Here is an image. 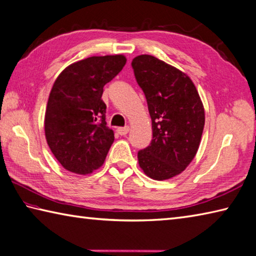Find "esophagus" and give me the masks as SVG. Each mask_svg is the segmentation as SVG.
Wrapping results in <instances>:
<instances>
[{
	"mask_svg": "<svg viewBox=\"0 0 256 256\" xmlns=\"http://www.w3.org/2000/svg\"><path fill=\"white\" fill-rule=\"evenodd\" d=\"M128 130H130V128H128V126L118 128V133L120 135H125V134H128Z\"/></svg>",
	"mask_w": 256,
	"mask_h": 256,
	"instance_id": "obj_1",
	"label": "esophagus"
}]
</instances>
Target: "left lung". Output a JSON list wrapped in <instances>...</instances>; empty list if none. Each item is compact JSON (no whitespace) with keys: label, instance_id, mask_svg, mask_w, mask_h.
I'll return each mask as SVG.
<instances>
[{"label":"left lung","instance_id":"obj_1","mask_svg":"<svg viewBox=\"0 0 256 256\" xmlns=\"http://www.w3.org/2000/svg\"><path fill=\"white\" fill-rule=\"evenodd\" d=\"M132 68L152 118L153 138L138 152V164L153 180L171 178L186 168L201 142L205 115L186 74L152 55H138Z\"/></svg>","mask_w":256,"mask_h":256}]
</instances>
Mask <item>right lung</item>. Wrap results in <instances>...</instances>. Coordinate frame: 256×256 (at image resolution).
Wrapping results in <instances>:
<instances>
[{
    "mask_svg": "<svg viewBox=\"0 0 256 256\" xmlns=\"http://www.w3.org/2000/svg\"><path fill=\"white\" fill-rule=\"evenodd\" d=\"M125 63L123 55L91 56L70 65L54 82L45 112V136L68 171L88 174L104 163L114 133L105 122L103 88Z\"/></svg>",
    "mask_w": 256,
    "mask_h": 256,
    "instance_id": "right-lung-1",
    "label": "right lung"
}]
</instances>
